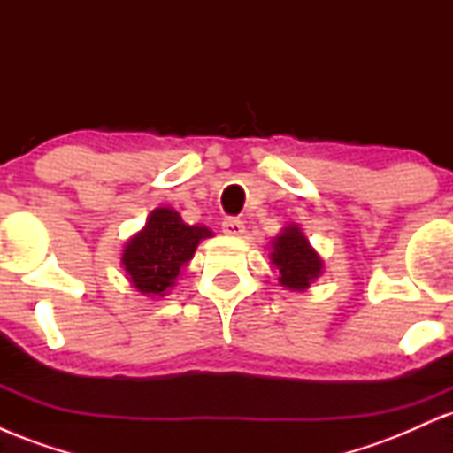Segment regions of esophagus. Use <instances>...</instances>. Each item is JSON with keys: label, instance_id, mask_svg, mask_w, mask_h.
<instances>
[{"label": "esophagus", "instance_id": "obj_1", "mask_svg": "<svg viewBox=\"0 0 453 453\" xmlns=\"http://www.w3.org/2000/svg\"><path fill=\"white\" fill-rule=\"evenodd\" d=\"M221 227L227 236H241L244 232V223L238 219V217H226V219L221 221Z\"/></svg>", "mask_w": 453, "mask_h": 453}]
</instances>
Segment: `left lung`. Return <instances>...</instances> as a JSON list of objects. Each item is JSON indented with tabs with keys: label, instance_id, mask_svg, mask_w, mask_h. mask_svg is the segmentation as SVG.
<instances>
[{
	"label": "left lung",
	"instance_id": "1",
	"mask_svg": "<svg viewBox=\"0 0 453 453\" xmlns=\"http://www.w3.org/2000/svg\"><path fill=\"white\" fill-rule=\"evenodd\" d=\"M273 262L279 268V280L285 288L303 292L321 274V259L298 227H288L273 244Z\"/></svg>",
	"mask_w": 453,
	"mask_h": 453
}]
</instances>
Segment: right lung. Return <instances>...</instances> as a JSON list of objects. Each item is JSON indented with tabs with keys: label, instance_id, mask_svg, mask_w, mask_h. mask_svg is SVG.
<instances>
[{
	"label": "right lung",
	"instance_id": "1",
	"mask_svg": "<svg viewBox=\"0 0 453 453\" xmlns=\"http://www.w3.org/2000/svg\"><path fill=\"white\" fill-rule=\"evenodd\" d=\"M211 236L209 227L187 226L173 209L150 212L144 230L127 242L123 266L138 292L164 296L179 277L180 266L194 257L197 242Z\"/></svg>",
	"mask_w": 453,
	"mask_h": 453
}]
</instances>
